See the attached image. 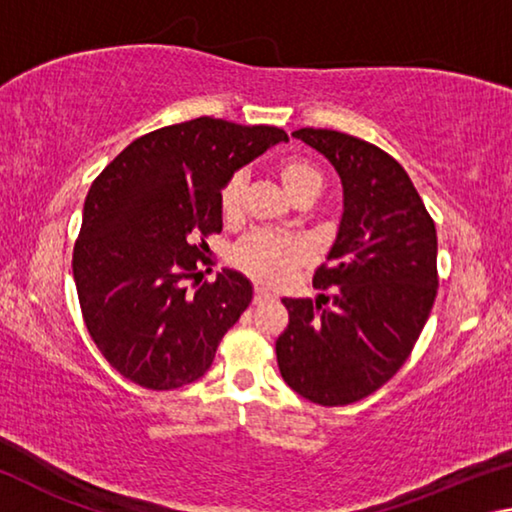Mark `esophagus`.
<instances>
[{"instance_id":"obj_1","label":"esophagus","mask_w":512,"mask_h":512,"mask_svg":"<svg viewBox=\"0 0 512 512\" xmlns=\"http://www.w3.org/2000/svg\"><path fill=\"white\" fill-rule=\"evenodd\" d=\"M273 298V293H268L266 289H255V298H253V302L255 305H262V302H266V300H271Z\"/></svg>"}]
</instances>
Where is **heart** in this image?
Instances as JSON below:
<instances>
[{"label":"heart","instance_id":"obj_1","mask_svg":"<svg viewBox=\"0 0 512 512\" xmlns=\"http://www.w3.org/2000/svg\"><path fill=\"white\" fill-rule=\"evenodd\" d=\"M277 178L291 201L298 198H316L323 189V176L307 160H284L277 167ZM246 173L237 171L221 192V212L225 219H237L244 203ZM305 244L296 237L271 235V232H255L248 235L232 253L235 264L262 284H280L287 280L296 266L305 262Z\"/></svg>","mask_w":512,"mask_h":512}]
</instances>
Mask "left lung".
<instances>
[{
    "mask_svg": "<svg viewBox=\"0 0 512 512\" xmlns=\"http://www.w3.org/2000/svg\"><path fill=\"white\" fill-rule=\"evenodd\" d=\"M293 137L339 173L343 214L314 287L332 296L284 298L275 341L282 379L320 406L359 402L409 359L436 300V225L409 173L377 146L325 128Z\"/></svg>",
    "mask_w": 512,
    "mask_h": 512,
    "instance_id": "obj_1",
    "label": "left lung"
}]
</instances>
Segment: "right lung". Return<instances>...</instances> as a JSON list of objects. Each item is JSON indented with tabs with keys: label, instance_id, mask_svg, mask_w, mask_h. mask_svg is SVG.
<instances>
[{
	"label": "right lung",
	"instance_id": "right-lung-1",
	"mask_svg": "<svg viewBox=\"0 0 512 512\" xmlns=\"http://www.w3.org/2000/svg\"><path fill=\"white\" fill-rule=\"evenodd\" d=\"M280 142L282 128L198 117L128 144L94 180L72 271L92 341L119 375L173 391L210 370L253 284L223 268L189 289L210 250L196 239L223 230L225 183Z\"/></svg>",
	"mask_w": 512,
	"mask_h": 512
}]
</instances>
